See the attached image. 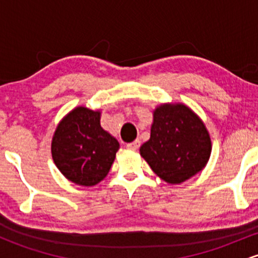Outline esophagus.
Wrapping results in <instances>:
<instances>
[{
  "mask_svg": "<svg viewBox=\"0 0 258 258\" xmlns=\"http://www.w3.org/2000/svg\"><path fill=\"white\" fill-rule=\"evenodd\" d=\"M139 147H141V141H139V139H136V141H133L131 143L127 144V148L132 150H137Z\"/></svg>",
  "mask_w": 258,
  "mask_h": 258,
  "instance_id": "esophagus-1",
  "label": "esophagus"
}]
</instances>
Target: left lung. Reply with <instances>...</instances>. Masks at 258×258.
Listing matches in <instances>:
<instances>
[{"instance_id": "obj_1", "label": "left lung", "mask_w": 258, "mask_h": 258, "mask_svg": "<svg viewBox=\"0 0 258 258\" xmlns=\"http://www.w3.org/2000/svg\"><path fill=\"white\" fill-rule=\"evenodd\" d=\"M153 115L150 138L139 149L142 158L165 182H185L209 161V132L200 117L180 103L159 105Z\"/></svg>"}]
</instances>
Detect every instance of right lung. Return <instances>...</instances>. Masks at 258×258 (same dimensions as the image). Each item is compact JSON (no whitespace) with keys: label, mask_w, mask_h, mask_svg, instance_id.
I'll use <instances>...</instances> for the list:
<instances>
[{"label":"right lung","mask_w":258,"mask_h":258,"mask_svg":"<svg viewBox=\"0 0 258 258\" xmlns=\"http://www.w3.org/2000/svg\"><path fill=\"white\" fill-rule=\"evenodd\" d=\"M119 148L100 126V111L78 106L59 122L51 150L55 166L68 179L92 186L105 178Z\"/></svg>","instance_id":"right-lung-1"}]
</instances>
